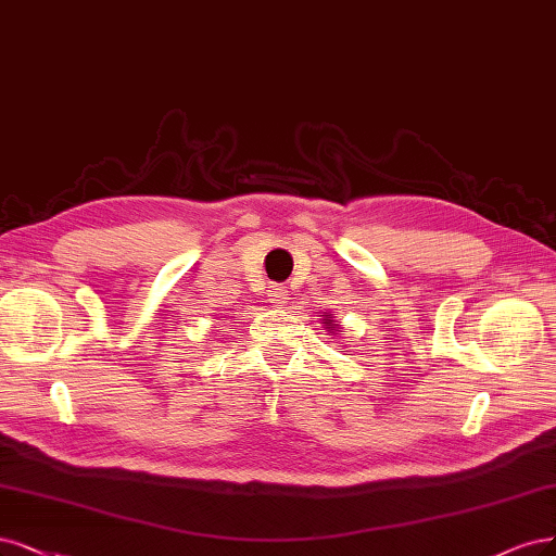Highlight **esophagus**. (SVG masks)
Returning a JSON list of instances; mask_svg holds the SVG:
<instances>
[{
	"label": "esophagus",
	"instance_id": "obj_1",
	"mask_svg": "<svg viewBox=\"0 0 556 556\" xmlns=\"http://www.w3.org/2000/svg\"><path fill=\"white\" fill-rule=\"evenodd\" d=\"M287 299H290V294H287L285 287L274 285L271 290H269V301H271L274 305H278V308H280V305H285V303H287Z\"/></svg>",
	"mask_w": 556,
	"mask_h": 556
}]
</instances>
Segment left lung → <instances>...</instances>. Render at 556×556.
<instances>
[{
  "instance_id": "obj_1",
  "label": "left lung",
  "mask_w": 556,
  "mask_h": 556,
  "mask_svg": "<svg viewBox=\"0 0 556 556\" xmlns=\"http://www.w3.org/2000/svg\"><path fill=\"white\" fill-rule=\"evenodd\" d=\"M324 319H321V324H324V329H327L329 333H336L338 329H340V324H336V319L331 317V315H321Z\"/></svg>"
}]
</instances>
